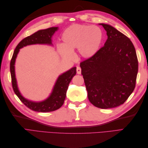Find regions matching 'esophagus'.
Listing matches in <instances>:
<instances>
[{
  "instance_id": "obj_1",
  "label": "esophagus",
  "mask_w": 148,
  "mask_h": 148,
  "mask_svg": "<svg viewBox=\"0 0 148 148\" xmlns=\"http://www.w3.org/2000/svg\"><path fill=\"white\" fill-rule=\"evenodd\" d=\"M77 73L79 75H80L82 73V69L80 68L79 66H77Z\"/></svg>"
}]
</instances>
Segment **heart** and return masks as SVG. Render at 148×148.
<instances>
[{"mask_svg":"<svg viewBox=\"0 0 148 148\" xmlns=\"http://www.w3.org/2000/svg\"><path fill=\"white\" fill-rule=\"evenodd\" d=\"M102 38V31L97 26L75 25L62 33L59 51L65 59H72L73 52L78 49L80 56L89 59L99 51Z\"/></svg>","mask_w":148,"mask_h":148,"instance_id":"1","label":"heart"}]
</instances>
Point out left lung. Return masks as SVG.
Here are the masks:
<instances>
[{"instance_id":"left-lung-1","label":"left lung","mask_w":148,"mask_h":148,"mask_svg":"<svg viewBox=\"0 0 148 148\" xmlns=\"http://www.w3.org/2000/svg\"><path fill=\"white\" fill-rule=\"evenodd\" d=\"M107 39L96 54L80 63L89 101L101 109L123 104L135 88L138 62L127 36L109 25L101 23Z\"/></svg>"}]
</instances>
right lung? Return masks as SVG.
<instances>
[{
    "instance_id": "add662e5",
    "label": "right lung",
    "mask_w": 148,
    "mask_h": 148,
    "mask_svg": "<svg viewBox=\"0 0 148 148\" xmlns=\"http://www.w3.org/2000/svg\"><path fill=\"white\" fill-rule=\"evenodd\" d=\"M57 29L58 27H52L46 29L39 30L21 40L13 52V54L10 61V70L13 91L16 95L18 97L20 100L26 107L31 110L39 112H48L54 111L59 109L64 104L69 85L71 80L72 79L73 77L77 73L76 67H73L69 71L59 76L57 79L52 93L47 99L42 102H36L25 99L21 96L18 90L15 73V59L18 53L20 51V49L24 46L36 44H52V36Z\"/></svg>"
}]
</instances>
